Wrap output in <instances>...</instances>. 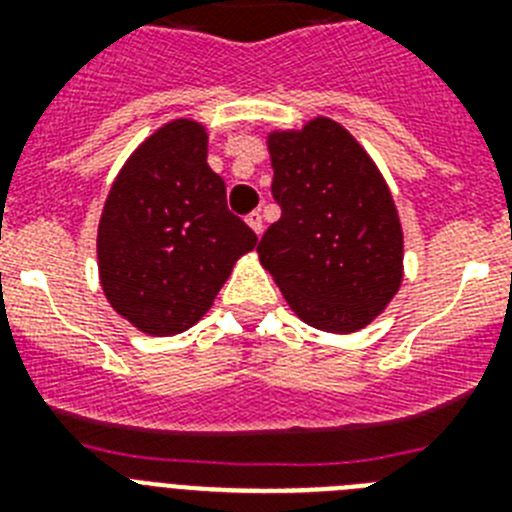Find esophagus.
<instances>
[{
	"mask_svg": "<svg viewBox=\"0 0 512 512\" xmlns=\"http://www.w3.org/2000/svg\"><path fill=\"white\" fill-rule=\"evenodd\" d=\"M246 223L251 225V230L256 235H261V230H264V215H261L259 210H253V212H248L246 215Z\"/></svg>",
	"mask_w": 512,
	"mask_h": 512,
	"instance_id": "esophagus-1",
	"label": "esophagus"
}]
</instances>
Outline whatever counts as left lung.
I'll return each mask as SVG.
<instances>
[{"mask_svg":"<svg viewBox=\"0 0 512 512\" xmlns=\"http://www.w3.org/2000/svg\"><path fill=\"white\" fill-rule=\"evenodd\" d=\"M269 153L282 217L261 235V264L307 325L364 328L402 282V228L387 182L328 117L271 133Z\"/></svg>","mask_w":512,"mask_h":512,"instance_id":"left-lung-1","label":"left lung"}]
</instances>
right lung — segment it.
<instances>
[{"label":"right lung","instance_id":"right-lung-1","mask_svg":"<svg viewBox=\"0 0 512 512\" xmlns=\"http://www.w3.org/2000/svg\"><path fill=\"white\" fill-rule=\"evenodd\" d=\"M256 233L225 202L200 122L158 128L125 161L97 233L99 279L138 330L174 336L210 310Z\"/></svg>","mask_w":512,"mask_h":512}]
</instances>
